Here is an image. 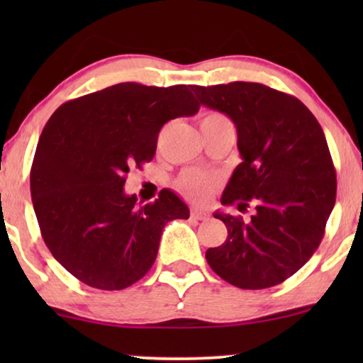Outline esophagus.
<instances>
[{
	"label": "esophagus",
	"mask_w": 363,
	"mask_h": 363,
	"mask_svg": "<svg viewBox=\"0 0 363 363\" xmlns=\"http://www.w3.org/2000/svg\"><path fill=\"white\" fill-rule=\"evenodd\" d=\"M190 215H191V218H195V220L205 221V220H208V216H210V213H208L206 210H201V208H191Z\"/></svg>",
	"instance_id": "34e87169"
}]
</instances>
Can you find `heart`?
Returning <instances> with one entry per match:
<instances>
[{"instance_id": "obj_1", "label": "heart", "mask_w": 363, "mask_h": 363, "mask_svg": "<svg viewBox=\"0 0 363 363\" xmlns=\"http://www.w3.org/2000/svg\"><path fill=\"white\" fill-rule=\"evenodd\" d=\"M205 122L230 123V121H228L223 113H218V112L208 113V116L201 121V123H205ZM178 186H180V190L185 196L191 198V200H195V201H201V200H205L208 195H210V191L213 188V182L206 175H203V173L190 170V172L183 173L180 182H178Z\"/></svg>"}]
</instances>
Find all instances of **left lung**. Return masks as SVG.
<instances>
[{
  "label": "left lung",
  "mask_w": 363,
  "mask_h": 363,
  "mask_svg": "<svg viewBox=\"0 0 363 363\" xmlns=\"http://www.w3.org/2000/svg\"><path fill=\"white\" fill-rule=\"evenodd\" d=\"M191 91L236 125L242 162L221 205L256 210L250 221L215 213L228 238L206 251L208 264L241 289L281 284L319 247L335 205V168L324 130L299 99L262 84L191 86Z\"/></svg>",
  "instance_id": "left-lung-1"
}]
</instances>
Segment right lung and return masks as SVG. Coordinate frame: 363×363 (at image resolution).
<instances>
[{"mask_svg":"<svg viewBox=\"0 0 363 363\" xmlns=\"http://www.w3.org/2000/svg\"><path fill=\"white\" fill-rule=\"evenodd\" d=\"M198 108L191 86L122 82L62 104L48 121L31 167L33 206L51 255L84 284L132 286L155 262L167 223L188 220L172 190L138 205L123 185L130 167L155 155L162 127Z\"/></svg>","mask_w":363,"mask_h":363,"instance_id":"1","label":"right lung"}]
</instances>
